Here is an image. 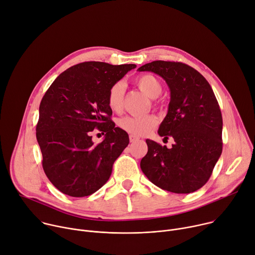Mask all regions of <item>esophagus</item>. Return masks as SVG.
I'll return each instance as SVG.
<instances>
[{"mask_svg": "<svg viewBox=\"0 0 255 255\" xmlns=\"http://www.w3.org/2000/svg\"><path fill=\"white\" fill-rule=\"evenodd\" d=\"M129 140H130V142H135V141H137V140H138V138H137L136 136L130 135V136H129Z\"/></svg>", "mask_w": 255, "mask_h": 255, "instance_id": "obj_1", "label": "esophagus"}]
</instances>
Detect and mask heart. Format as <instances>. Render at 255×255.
<instances>
[{"mask_svg": "<svg viewBox=\"0 0 255 255\" xmlns=\"http://www.w3.org/2000/svg\"><path fill=\"white\" fill-rule=\"evenodd\" d=\"M135 82L138 88L151 100L158 98L161 91H163V86H161L159 80L150 74L139 76L135 80ZM125 90L126 84L122 80L115 82L110 87L108 92V105L112 111L120 112L122 110ZM156 118L151 115L145 116L142 118L126 116V117L121 118L118 122V125L122 130L133 136L146 135L156 126Z\"/></svg>", "mask_w": 255, "mask_h": 255, "instance_id": "1", "label": "heart"}]
</instances>
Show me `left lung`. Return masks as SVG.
Listing matches in <instances>:
<instances>
[{
  "label": "left lung",
  "instance_id": "1",
  "mask_svg": "<svg viewBox=\"0 0 255 255\" xmlns=\"http://www.w3.org/2000/svg\"><path fill=\"white\" fill-rule=\"evenodd\" d=\"M138 71L153 72L167 82L171 100L157 133L175 141L168 148L146 139L140 168L161 189L194 192L210 179L223 149V118L214 91L194 68L180 62L153 61Z\"/></svg>",
  "mask_w": 255,
  "mask_h": 255
}]
</instances>
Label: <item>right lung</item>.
<instances>
[{
    "label": "right lung",
    "instance_id": "add662e5",
    "mask_svg": "<svg viewBox=\"0 0 255 255\" xmlns=\"http://www.w3.org/2000/svg\"><path fill=\"white\" fill-rule=\"evenodd\" d=\"M136 67L84 62L61 73L39 106L36 139L43 171L54 186L72 197L88 196L109 180L114 161L129 143L127 132L115 127L108 105L110 87ZM105 134L99 145L91 130Z\"/></svg>",
    "mask_w": 255,
    "mask_h": 255
}]
</instances>
